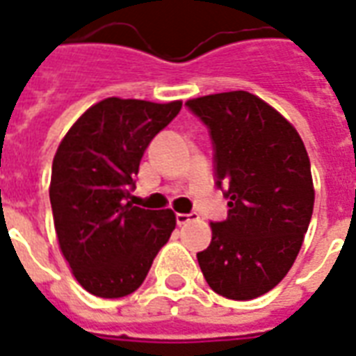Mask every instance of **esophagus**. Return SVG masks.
Segmentation results:
<instances>
[{"label": "esophagus", "mask_w": 356, "mask_h": 356, "mask_svg": "<svg viewBox=\"0 0 356 356\" xmlns=\"http://www.w3.org/2000/svg\"><path fill=\"white\" fill-rule=\"evenodd\" d=\"M193 219H197V216H195V213H176V222H178V225H186V222H189V221H193Z\"/></svg>", "instance_id": "obj_1"}]
</instances>
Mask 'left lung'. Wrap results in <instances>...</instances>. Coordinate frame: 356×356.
<instances>
[{
	"instance_id": "obj_1",
	"label": "left lung",
	"mask_w": 356,
	"mask_h": 356,
	"mask_svg": "<svg viewBox=\"0 0 356 356\" xmlns=\"http://www.w3.org/2000/svg\"><path fill=\"white\" fill-rule=\"evenodd\" d=\"M209 128L217 186L228 217L209 222L211 243L198 252L209 288L234 301L273 290L293 266L314 211L310 159L301 135L267 102L247 90L187 100Z\"/></svg>"
}]
</instances>
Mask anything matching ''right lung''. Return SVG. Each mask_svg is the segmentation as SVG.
Returning <instances> with one entry per match:
<instances>
[{
    "mask_svg": "<svg viewBox=\"0 0 356 356\" xmlns=\"http://www.w3.org/2000/svg\"><path fill=\"white\" fill-rule=\"evenodd\" d=\"M181 102L106 98L66 131L51 165L49 202L59 249L85 290L104 299L129 296L176 227L172 209L128 200L150 140Z\"/></svg>",
    "mask_w": 356,
    "mask_h": 356,
    "instance_id": "1",
    "label": "right lung"
}]
</instances>
